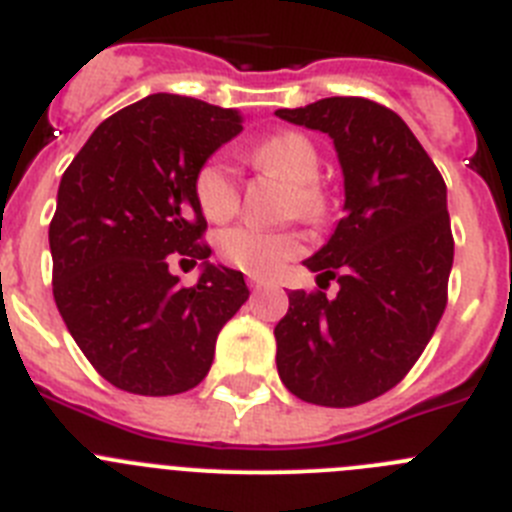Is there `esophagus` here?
Returning a JSON list of instances; mask_svg holds the SVG:
<instances>
[{
  "label": "esophagus",
  "mask_w": 512,
  "mask_h": 512,
  "mask_svg": "<svg viewBox=\"0 0 512 512\" xmlns=\"http://www.w3.org/2000/svg\"><path fill=\"white\" fill-rule=\"evenodd\" d=\"M248 287H251L253 292H259V289H266V287H269V284H266L264 279H256V277H251V279H248Z\"/></svg>",
  "instance_id": "obj_1"
}]
</instances>
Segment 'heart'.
I'll list each match as a JSON object with an SVG mask.
<instances>
[{"label": "heart", "mask_w": 512, "mask_h": 512, "mask_svg": "<svg viewBox=\"0 0 512 512\" xmlns=\"http://www.w3.org/2000/svg\"><path fill=\"white\" fill-rule=\"evenodd\" d=\"M248 161L256 169L274 171L292 182L289 212H297L305 220L323 215L325 197L318 187L323 164H320L318 148L307 135L289 133V130L271 135L248 153ZM194 194L207 220L223 223L233 217L241 205L238 171L225 156L207 158L194 176ZM300 248V238L292 230H264L256 225H235L217 238L220 256L251 277L277 274L289 259H295Z\"/></svg>", "instance_id": "1"}]
</instances>
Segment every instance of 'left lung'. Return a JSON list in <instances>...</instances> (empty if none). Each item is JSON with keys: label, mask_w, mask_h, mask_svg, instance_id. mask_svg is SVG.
I'll return each instance as SVG.
<instances>
[{"label": "left lung", "mask_w": 512, "mask_h": 512, "mask_svg": "<svg viewBox=\"0 0 512 512\" xmlns=\"http://www.w3.org/2000/svg\"><path fill=\"white\" fill-rule=\"evenodd\" d=\"M282 120L333 138L346 215L302 261L325 292H289L274 328L277 369L300 400L354 408L413 369L446 310L454 238L446 184L400 115L364 97H328Z\"/></svg>", "instance_id": "1"}]
</instances>
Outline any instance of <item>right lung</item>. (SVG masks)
<instances>
[{
  "instance_id": "obj_1",
  "label": "right lung",
  "mask_w": 512,
  "mask_h": 512,
  "mask_svg": "<svg viewBox=\"0 0 512 512\" xmlns=\"http://www.w3.org/2000/svg\"><path fill=\"white\" fill-rule=\"evenodd\" d=\"M202 99L151 94L84 143L58 187L48 241L53 297L92 366L133 395H179L212 366L217 333L248 300L243 274L210 264L194 176L243 130ZM200 263L182 288L166 255Z\"/></svg>"
}]
</instances>
